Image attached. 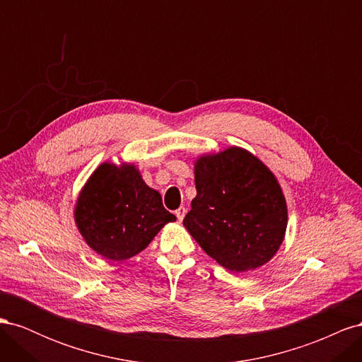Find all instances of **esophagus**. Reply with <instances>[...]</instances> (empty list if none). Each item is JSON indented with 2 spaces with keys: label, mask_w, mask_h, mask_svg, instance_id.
I'll return each instance as SVG.
<instances>
[{
  "label": "esophagus",
  "mask_w": 362,
  "mask_h": 362,
  "mask_svg": "<svg viewBox=\"0 0 362 362\" xmlns=\"http://www.w3.org/2000/svg\"><path fill=\"white\" fill-rule=\"evenodd\" d=\"M185 213H187V210H185V208H184V206H180V208H178V210H177V211H175V216H177V218H178V221L181 222V221H182V218H184V216H185Z\"/></svg>",
  "instance_id": "obj_1"
}]
</instances>
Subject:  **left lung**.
<instances>
[{
	"label": "left lung",
	"mask_w": 362,
	"mask_h": 362,
	"mask_svg": "<svg viewBox=\"0 0 362 362\" xmlns=\"http://www.w3.org/2000/svg\"><path fill=\"white\" fill-rule=\"evenodd\" d=\"M196 198L184 226L222 267L240 273L269 262L286 237L287 202L273 172L231 146L194 161Z\"/></svg>",
	"instance_id": "left-lung-1"
}]
</instances>
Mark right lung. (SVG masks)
Returning <instances> with one entry per match:
<instances>
[{"label": "right lung", "instance_id": "right-lung-1", "mask_svg": "<svg viewBox=\"0 0 362 362\" xmlns=\"http://www.w3.org/2000/svg\"><path fill=\"white\" fill-rule=\"evenodd\" d=\"M74 217L84 242L110 261L137 255L164 225L177 221L134 164L110 161L100 164L84 184Z\"/></svg>", "mask_w": 362, "mask_h": 362}]
</instances>
